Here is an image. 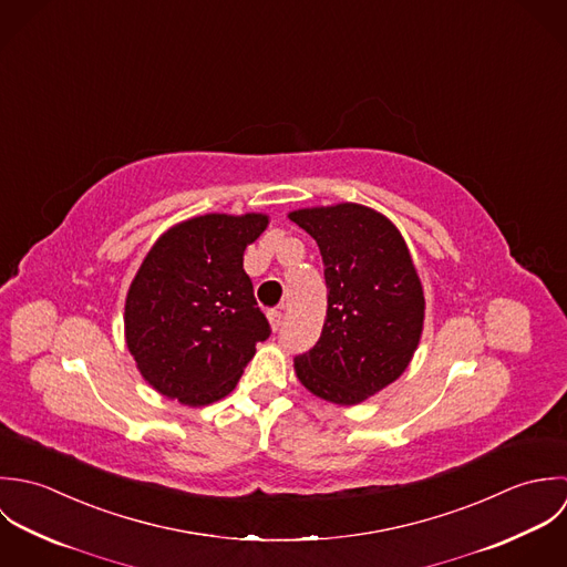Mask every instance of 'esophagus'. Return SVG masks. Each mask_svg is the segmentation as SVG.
I'll return each instance as SVG.
<instances>
[{
	"label": "esophagus",
	"instance_id": "esophagus-1",
	"mask_svg": "<svg viewBox=\"0 0 567 567\" xmlns=\"http://www.w3.org/2000/svg\"><path fill=\"white\" fill-rule=\"evenodd\" d=\"M267 320H269L271 329H274V331H278V329L282 327V311H278V309H269V311H267Z\"/></svg>",
	"mask_w": 567,
	"mask_h": 567
}]
</instances>
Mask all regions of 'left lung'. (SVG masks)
I'll use <instances>...</instances> for the list:
<instances>
[{"label":"left lung","instance_id":"8db88e82","mask_svg":"<svg viewBox=\"0 0 567 567\" xmlns=\"http://www.w3.org/2000/svg\"><path fill=\"white\" fill-rule=\"evenodd\" d=\"M322 254L327 320L320 340L296 354V374L316 396L357 405L408 368L423 331L425 298L399 229L359 206L289 215Z\"/></svg>","mask_w":567,"mask_h":567}]
</instances>
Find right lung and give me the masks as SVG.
<instances>
[{
	"mask_svg": "<svg viewBox=\"0 0 567 567\" xmlns=\"http://www.w3.org/2000/svg\"><path fill=\"white\" fill-rule=\"evenodd\" d=\"M265 215H206L171 227L146 254L126 305V346L142 377L184 405L224 399L271 336L243 269Z\"/></svg>",
	"mask_w": 567,
	"mask_h": 567,
	"instance_id": "add662e5",
	"label": "right lung"
}]
</instances>
